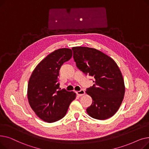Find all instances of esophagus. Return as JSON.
Masks as SVG:
<instances>
[{"instance_id":"34e87169","label":"esophagus","mask_w":149,"mask_h":149,"mask_svg":"<svg viewBox=\"0 0 149 149\" xmlns=\"http://www.w3.org/2000/svg\"><path fill=\"white\" fill-rule=\"evenodd\" d=\"M84 93H85V92H84V91L83 89H81L80 91L77 92V94L79 95V96H80V97H81L83 95H84Z\"/></svg>"}]
</instances>
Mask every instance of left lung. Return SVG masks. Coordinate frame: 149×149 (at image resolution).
<instances>
[{
    "instance_id": "8db88e82",
    "label": "left lung",
    "mask_w": 149,
    "mask_h": 149,
    "mask_svg": "<svg viewBox=\"0 0 149 149\" xmlns=\"http://www.w3.org/2000/svg\"><path fill=\"white\" fill-rule=\"evenodd\" d=\"M72 49L77 67L94 78V84L86 89L92 98V104L86 109L88 113L97 120L111 118L118 110L125 93L123 77L118 65L97 49L81 46Z\"/></svg>"
}]
</instances>
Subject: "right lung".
Listing matches in <instances>:
<instances>
[{
    "instance_id": "right-lung-1",
    "label": "right lung",
    "mask_w": 149,
    "mask_h": 149,
    "mask_svg": "<svg viewBox=\"0 0 149 149\" xmlns=\"http://www.w3.org/2000/svg\"><path fill=\"white\" fill-rule=\"evenodd\" d=\"M70 49L54 51L39 63L31 75L28 85V99L36 114L43 121L54 123L63 118L76 98L74 92L61 89L59 70L72 57Z\"/></svg>"
}]
</instances>
